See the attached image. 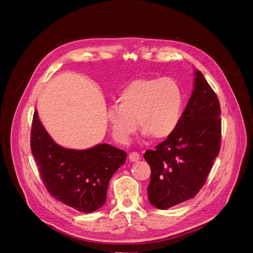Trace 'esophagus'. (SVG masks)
<instances>
[{"mask_svg": "<svg viewBox=\"0 0 253 253\" xmlns=\"http://www.w3.org/2000/svg\"><path fill=\"white\" fill-rule=\"evenodd\" d=\"M140 159V155L137 152H132L129 154V160L131 162H137Z\"/></svg>", "mask_w": 253, "mask_h": 253, "instance_id": "esophagus-1", "label": "esophagus"}]
</instances>
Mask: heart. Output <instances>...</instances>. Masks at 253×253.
Segmentation results:
<instances>
[{"label":"heart","instance_id":"heart-1","mask_svg":"<svg viewBox=\"0 0 253 253\" xmlns=\"http://www.w3.org/2000/svg\"><path fill=\"white\" fill-rule=\"evenodd\" d=\"M118 101L109 106L105 118L120 143L129 140L137 122L143 137L153 135L158 139L171 135L179 124L182 92L172 78L134 80L121 91Z\"/></svg>","mask_w":253,"mask_h":253}]
</instances>
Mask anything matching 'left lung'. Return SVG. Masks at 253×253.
<instances>
[{"label": "left lung", "mask_w": 253, "mask_h": 253, "mask_svg": "<svg viewBox=\"0 0 253 253\" xmlns=\"http://www.w3.org/2000/svg\"><path fill=\"white\" fill-rule=\"evenodd\" d=\"M194 90L173 133L143 157L151 166L148 196L152 205L168 209L202 189L220 149V105L203 74L194 73Z\"/></svg>", "instance_id": "obj_1"}]
</instances>
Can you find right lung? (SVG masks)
Masks as SVG:
<instances>
[{
    "mask_svg": "<svg viewBox=\"0 0 253 253\" xmlns=\"http://www.w3.org/2000/svg\"><path fill=\"white\" fill-rule=\"evenodd\" d=\"M31 149L50 195L85 213L104 205L109 182L127 156L109 143L87 150L62 148L51 138L37 111L33 118Z\"/></svg>",
    "mask_w": 253,
    "mask_h": 253,
    "instance_id": "add662e5",
    "label": "right lung"
}]
</instances>
